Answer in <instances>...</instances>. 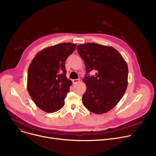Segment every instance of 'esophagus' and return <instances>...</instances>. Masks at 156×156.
Segmentation results:
<instances>
[{"label":"esophagus","instance_id":"obj_1","mask_svg":"<svg viewBox=\"0 0 156 156\" xmlns=\"http://www.w3.org/2000/svg\"><path fill=\"white\" fill-rule=\"evenodd\" d=\"M72 81H73V84H76V83H77L79 82L80 80H79V79H75V80H73Z\"/></svg>","mask_w":156,"mask_h":156}]
</instances>
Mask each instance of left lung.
Wrapping results in <instances>:
<instances>
[{"instance_id": "left-lung-1", "label": "left lung", "mask_w": 156, "mask_h": 156, "mask_svg": "<svg viewBox=\"0 0 156 156\" xmlns=\"http://www.w3.org/2000/svg\"><path fill=\"white\" fill-rule=\"evenodd\" d=\"M77 51L85 62L87 85L82 102L95 114L112 109L123 96L128 85V69L122 55L112 47L95 43L79 45ZM92 70L96 75L89 76Z\"/></svg>"}]
</instances>
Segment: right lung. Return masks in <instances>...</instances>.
<instances>
[{"label": "right lung", "instance_id": "right-lung-1", "mask_svg": "<svg viewBox=\"0 0 156 156\" xmlns=\"http://www.w3.org/2000/svg\"><path fill=\"white\" fill-rule=\"evenodd\" d=\"M76 44L62 43L38 52L28 71L27 88L35 104L42 110L54 112L64 105L71 81L66 76L65 62Z\"/></svg>", "mask_w": 156, "mask_h": 156}]
</instances>
